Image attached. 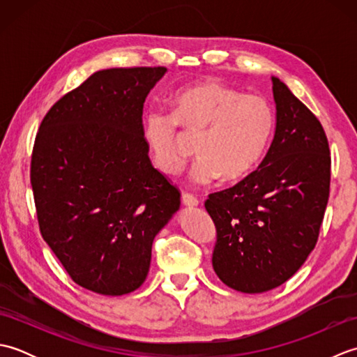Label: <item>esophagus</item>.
Listing matches in <instances>:
<instances>
[{
    "label": "esophagus",
    "mask_w": 357,
    "mask_h": 357,
    "mask_svg": "<svg viewBox=\"0 0 357 357\" xmlns=\"http://www.w3.org/2000/svg\"><path fill=\"white\" fill-rule=\"evenodd\" d=\"M183 204L188 208H193V207L199 206V199L195 198V196L190 195V193H184L183 195Z\"/></svg>",
    "instance_id": "esophagus-1"
}]
</instances>
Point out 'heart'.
<instances>
[{"mask_svg": "<svg viewBox=\"0 0 357 357\" xmlns=\"http://www.w3.org/2000/svg\"><path fill=\"white\" fill-rule=\"evenodd\" d=\"M170 102L173 113L150 109L142 121L144 144L161 173L178 174L190 156L179 125L187 136L198 138L201 156L192 169L196 184H210L221 176L234 183L261 162L275 132V112L265 98L202 81L178 90Z\"/></svg>", "mask_w": 357, "mask_h": 357, "instance_id": "b5f03b06", "label": "heart"}]
</instances>
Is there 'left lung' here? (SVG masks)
Instances as JSON below:
<instances>
[{"label":"left lung","instance_id":"1","mask_svg":"<svg viewBox=\"0 0 357 357\" xmlns=\"http://www.w3.org/2000/svg\"><path fill=\"white\" fill-rule=\"evenodd\" d=\"M271 82L276 128L267 155L241 183L206 201L216 227L213 270L242 293L268 291L302 267L330 195L331 158L319 119L279 78Z\"/></svg>","mask_w":357,"mask_h":357}]
</instances>
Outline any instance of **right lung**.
<instances>
[{"label": "right lung", "instance_id": "right-lung-1", "mask_svg": "<svg viewBox=\"0 0 357 357\" xmlns=\"http://www.w3.org/2000/svg\"><path fill=\"white\" fill-rule=\"evenodd\" d=\"M165 67L95 72L53 104L30 183L44 241L78 285L105 296L146 280L151 244L181 195L150 162L142 109Z\"/></svg>", "mask_w": 357, "mask_h": 357}]
</instances>
